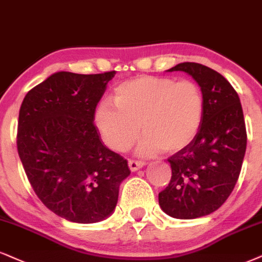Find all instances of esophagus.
<instances>
[{"label":"esophagus","mask_w":262,"mask_h":262,"mask_svg":"<svg viewBox=\"0 0 262 262\" xmlns=\"http://www.w3.org/2000/svg\"><path fill=\"white\" fill-rule=\"evenodd\" d=\"M146 165L144 161H140V160H128V167H130L131 171H137L140 170L141 167H143Z\"/></svg>","instance_id":"esophagus-1"}]
</instances>
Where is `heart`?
<instances>
[{
    "mask_svg": "<svg viewBox=\"0 0 262 262\" xmlns=\"http://www.w3.org/2000/svg\"><path fill=\"white\" fill-rule=\"evenodd\" d=\"M113 98L98 105L95 120L106 146L118 151L134 144L141 127V156L181 150L192 143L204 120V96L192 80L140 76L116 86Z\"/></svg>",
    "mask_w": 262,
    "mask_h": 262,
    "instance_id": "obj_1",
    "label": "heart"
}]
</instances>
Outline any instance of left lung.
<instances>
[{"instance_id":"1","label":"left lung","mask_w":262,"mask_h":262,"mask_svg":"<svg viewBox=\"0 0 262 262\" xmlns=\"http://www.w3.org/2000/svg\"><path fill=\"white\" fill-rule=\"evenodd\" d=\"M167 72H185L198 82L205 113L192 143L167 159L172 176L159 205L171 217H202L224 204L239 177L247 149L243 109L231 83L203 64L180 63Z\"/></svg>"}]
</instances>
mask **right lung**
<instances>
[{
	"label": "right lung",
	"instance_id": "right-lung-1",
	"mask_svg": "<svg viewBox=\"0 0 262 262\" xmlns=\"http://www.w3.org/2000/svg\"><path fill=\"white\" fill-rule=\"evenodd\" d=\"M114 75L58 72L31 89L19 111L17 147L29 182L45 206L68 221L108 217L131 172L93 124Z\"/></svg>",
	"mask_w": 262,
	"mask_h": 262
}]
</instances>
